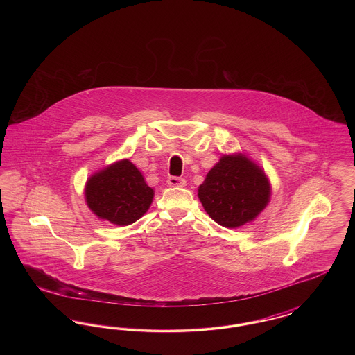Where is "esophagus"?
<instances>
[{"instance_id":"34e87169","label":"esophagus","mask_w":355,"mask_h":355,"mask_svg":"<svg viewBox=\"0 0 355 355\" xmlns=\"http://www.w3.org/2000/svg\"><path fill=\"white\" fill-rule=\"evenodd\" d=\"M168 184H169V186H173V187H184L186 185V181L184 178H180V177H169Z\"/></svg>"}]
</instances>
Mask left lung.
Returning a JSON list of instances; mask_svg holds the SVG:
<instances>
[{
  "instance_id": "obj_1",
  "label": "left lung",
  "mask_w": 355,
  "mask_h": 355,
  "mask_svg": "<svg viewBox=\"0 0 355 355\" xmlns=\"http://www.w3.org/2000/svg\"><path fill=\"white\" fill-rule=\"evenodd\" d=\"M270 197L265 170L242 153L223 154L198 187L205 211L229 229L253 222L269 205Z\"/></svg>"
}]
</instances>
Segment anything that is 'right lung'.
<instances>
[{
	"label": "right lung",
	"mask_w": 355,
	"mask_h": 355,
	"mask_svg": "<svg viewBox=\"0 0 355 355\" xmlns=\"http://www.w3.org/2000/svg\"><path fill=\"white\" fill-rule=\"evenodd\" d=\"M85 201L98 220L128 226L150 207L154 190L128 158L92 174L85 185Z\"/></svg>",
	"instance_id": "add662e5"
}]
</instances>
